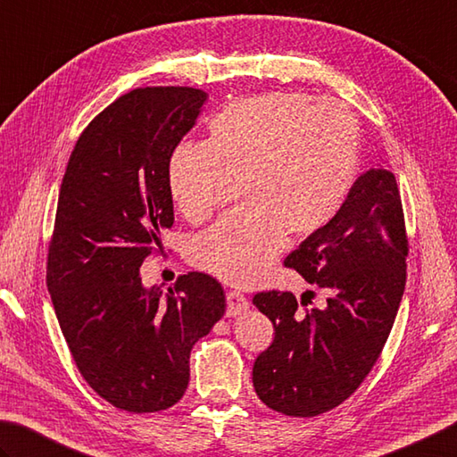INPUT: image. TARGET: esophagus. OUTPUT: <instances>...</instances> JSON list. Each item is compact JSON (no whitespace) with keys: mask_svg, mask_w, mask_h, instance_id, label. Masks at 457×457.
Masks as SVG:
<instances>
[{"mask_svg":"<svg viewBox=\"0 0 457 457\" xmlns=\"http://www.w3.org/2000/svg\"><path fill=\"white\" fill-rule=\"evenodd\" d=\"M248 308V300L245 295H240L237 290L227 292V316H238Z\"/></svg>","mask_w":457,"mask_h":457,"instance_id":"obj_1","label":"esophagus"}]
</instances>
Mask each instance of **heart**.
Instances as JSON below:
<instances>
[{
	"label": "heart",
	"instance_id": "heart-1",
	"mask_svg": "<svg viewBox=\"0 0 457 457\" xmlns=\"http://www.w3.org/2000/svg\"><path fill=\"white\" fill-rule=\"evenodd\" d=\"M206 143H180L167 161V187L191 222L204 220L228 179L245 203L199 232L191 262L248 287L269 270L287 232L324 228L356 183L362 139L352 111L308 93H258L227 103L209 121Z\"/></svg>",
	"mask_w": 457,
	"mask_h": 457
}]
</instances>
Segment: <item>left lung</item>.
Segmentation results:
<instances>
[{
    "instance_id": "obj_1",
    "label": "left lung",
    "mask_w": 457,
    "mask_h": 457,
    "mask_svg": "<svg viewBox=\"0 0 457 457\" xmlns=\"http://www.w3.org/2000/svg\"><path fill=\"white\" fill-rule=\"evenodd\" d=\"M408 238L395 177L366 170L338 214L284 264L322 288L324 308L300 312L292 292H258L253 304L274 340L253 368L256 395L287 416L324 414L362 384L388 340L406 287Z\"/></svg>"
}]
</instances>
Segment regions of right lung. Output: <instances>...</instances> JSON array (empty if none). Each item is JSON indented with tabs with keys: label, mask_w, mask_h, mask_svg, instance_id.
Listing matches in <instances>:
<instances>
[{
	"label": "right lung",
	"mask_w": 457,
	"mask_h": 457,
	"mask_svg": "<svg viewBox=\"0 0 457 457\" xmlns=\"http://www.w3.org/2000/svg\"><path fill=\"white\" fill-rule=\"evenodd\" d=\"M206 99L193 87L121 95L77 139L59 191L47 256L59 326L91 388L135 414L183 398L195 342L227 308L209 274H183L165 292L139 272L173 227L167 161Z\"/></svg>",
	"instance_id": "obj_1"
}]
</instances>
